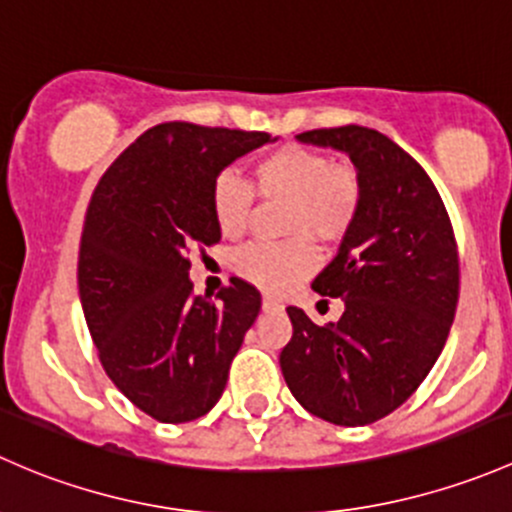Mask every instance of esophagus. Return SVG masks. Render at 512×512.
<instances>
[{
    "mask_svg": "<svg viewBox=\"0 0 512 512\" xmlns=\"http://www.w3.org/2000/svg\"><path fill=\"white\" fill-rule=\"evenodd\" d=\"M261 308H263V313H283V305L276 303L273 298H263Z\"/></svg>",
    "mask_w": 512,
    "mask_h": 512,
    "instance_id": "obj_1",
    "label": "esophagus"
}]
</instances>
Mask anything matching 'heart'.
I'll return each mask as SVG.
<instances>
[{
    "mask_svg": "<svg viewBox=\"0 0 512 512\" xmlns=\"http://www.w3.org/2000/svg\"><path fill=\"white\" fill-rule=\"evenodd\" d=\"M254 189L263 199L288 202L283 234L293 236L283 244H251L234 258V268L244 281L263 293L283 295L313 276L318 249L310 239L337 244L357 224L365 202L362 175L350 162H333L323 150L305 145H283L258 157ZM212 217L226 239L246 231L254 207V192L244 179L221 172L214 179Z\"/></svg>",
    "mask_w": 512,
    "mask_h": 512,
    "instance_id": "heart-1",
    "label": "heart"
}]
</instances>
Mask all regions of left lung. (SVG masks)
Instances as JSON below:
<instances>
[{
  "label": "left lung",
  "mask_w": 512,
  "mask_h": 512,
  "mask_svg": "<svg viewBox=\"0 0 512 512\" xmlns=\"http://www.w3.org/2000/svg\"><path fill=\"white\" fill-rule=\"evenodd\" d=\"M300 142L350 155L365 184L357 224L313 281L342 298L337 323L286 308L293 337L281 372L303 409L337 426H365L402 407L449 337L458 303L451 219L419 162L362 125L308 130Z\"/></svg>",
  "instance_id": "8db88e82"
}]
</instances>
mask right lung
I'll use <instances>...</instances> for the list:
<instances>
[{"label": "right lung", "instance_id": "add662e5", "mask_svg": "<svg viewBox=\"0 0 512 512\" xmlns=\"http://www.w3.org/2000/svg\"><path fill=\"white\" fill-rule=\"evenodd\" d=\"M268 133L162 123L100 177L78 254V293L115 387L152 419L184 424L219 402L229 367L261 310L241 278L194 295L187 254L221 239L214 179Z\"/></svg>", "mask_w": 512, "mask_h": 512}]
</instances>
